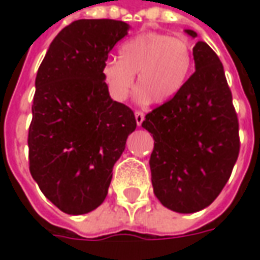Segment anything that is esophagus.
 <instances>
[{"instance_id":"1","label":"esophagus","mask_w":260,"mask_h":260,"mask_svg":"<svg viewBox=\"0 0 260 260\" xmlns=\"http://www.w3.org/2000/svg\"><path fill=\"white\" fill-rule=\"evenodd\" d=\"M135 119H136V124H138V126H141L142 122L145 121V113L143 111H135Z\"/></svg>"}]
</instances>
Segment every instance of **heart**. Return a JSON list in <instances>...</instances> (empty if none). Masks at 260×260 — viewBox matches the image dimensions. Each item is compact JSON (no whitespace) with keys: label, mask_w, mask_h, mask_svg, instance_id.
Listing matches in <instances>:
<instances>
[{"label":"heart","mask_w":260,"mask_h":260,"mask_svg":"<svg viewBox=\"0 0 260 260\" xmlns=\"http://www.w3.org/2000/svg\"><path fill=\"white\" fill-rule=\"evenodd\" d=\"M119 59L107 58L103 78L115 99L125 100L134 87L135 75L138 97L160 104L174 97L191 74L193 55L185 37L160 31H143L119 47Z\"/></svg>","instance_id":"b5f03b06"}]
</instances>
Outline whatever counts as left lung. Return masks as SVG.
Returning a JSON list of instances; mask_svg holds the SVG:
<instances>
[{"instance_id":"8db88e82","label":"left lung","mask_w":260,"mask_h":260,"mask_svg":"<svg viewBox=\"0 0 260 260\" xmlns=\"http://www.w3.org/2000/svg\"><path fill=\"white\" fill-rule=\"evenodd\" d=\"M193 59L196 71L182 89L142 122L154 139L149 160L154 195L178 213L199 212L220 195L241 145L221 61L205 42L195 44Z\"/></svg>"}]
</instances>
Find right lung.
I'll return each mask as SVG.
<instances>
[{"label": "right lung", "mask_w": 260, "mask_h": 260, "mask_svg": "<svg viewBox=\"0 0 260 260\" xmlns=\"http://www.w3.org/2000/svg\"><path fill=\"white\" fill-rule=\"evenodd\" d=\"M128 29L122 20H75L54 39L37 71L29 170L44 196L68 214L104 202L114 164L136 128L134 111L110 97L102 72Z\"/></svg>", "instance_id": "right-lung-1"}]
</instances>
